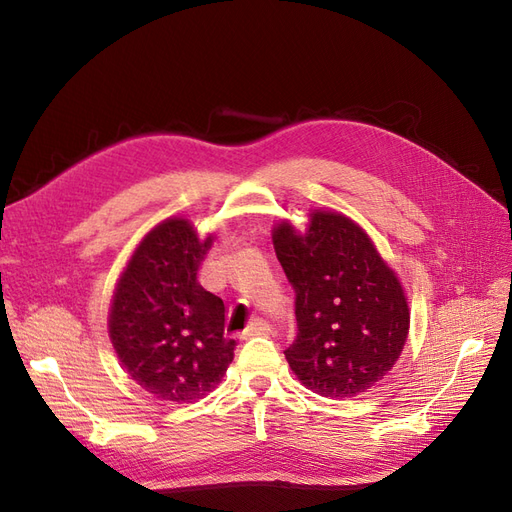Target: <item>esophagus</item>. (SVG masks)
<instances>
[{
    "mask_svg": "<svg viewBox=\"0 0 512 512\" xmlns=\"http://www.w3.org/2000/svg\"><path fill=\"white\" fill-rule=\"evenodd\" d=\"M267 333H271V327L269 324L265 322V320H260V318H254L252 322H250V327H247L245 331H243V339L245 337H252V335H267Z\"/></svg>",
    "mask_w": 512,
    "mask_h": 512,
    "instance_id": "1",
    "label": "esophagus"
}]
</instances>
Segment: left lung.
<instances>
[{"instance_id":"1","label":"left lung","mask_w":512,"mask_h":512,"mask_svg":"<svg viewBox=\"0 0 512 512\" xmlns=\"http://www.w3.org/2000/svg\"><path fill=\"white\" fill-rule=\"evenodd\" d=\"M273 247L297 290V339L284 352L292 374L322 397L367 393L397 363L410 307L397 273L346 213L312 209L305 230L273 224Z\"/></svg>"}]
</instances>
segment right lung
Listing matches in <instances>:
<instances>
[{
    "instance_id": "right-lung-1",
    "label": "right lung",
    "mask_w": 512,
    "mask_h": 512,
    "mask_svg": "<svg viewBox=\"0 0 512 512\" xmlns=\"http://www.w3.org/2000/svg\"><path fill=\"white\" fill-rule=\"evenodd\" d=\"M215 235L173 215L138 241L119 273L108 337L128 376L170 404H192L218 386L235 356L224 337V303L196 273Z\"/></svg>"
}]
</instances>
